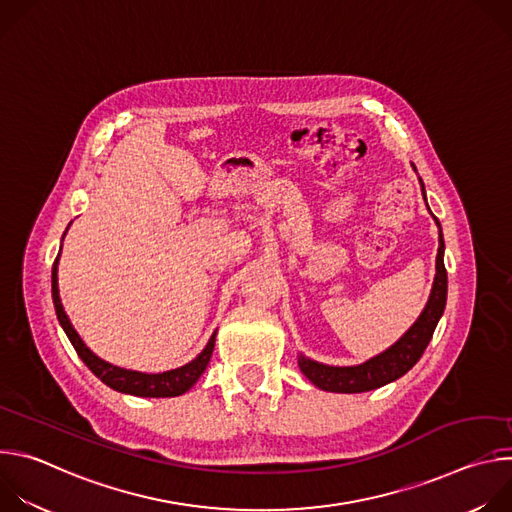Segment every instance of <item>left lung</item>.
<instances>
[{
  "mask_svg": "<svg viewBox=\"0 0 512 512\" xmlns=\"http://www.w3.org/2000/svg\"><path fill=\"white\" fill-rule=\"evenodd\" d=\"M421 182V180H419ZM423 188V182H421ZM425 198V188H423ZM437 227L440 221L435 218ZM448 298V273L444 265V237L440 227V249H437L435 259V279L431 287V296L427 300L425 310L417 318V322L383 354L358 364V367H328L306 356H300V369L302 373L322 391L332 393H364L379 389L399 377H403L413 364L421 358L423 350L427 348L433 330L440 322Z\"/></svg>",
  "mask_w": 512,
  "mask_h": 512,
  "instance_id": "obj_1",
  "label": "left lung"
}]
</instances>
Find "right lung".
<instances>
[{
	"mask_svg": "<svg viewBox=\"0 0 512 512\" xmlns=\"http://www.w3.org/2000/svg\"><path fill=\"white\" fill-rule=\"evenodd\" d=\"M56 263H58V257L52 265V302H54L58 322H60L62 330L66 332L70 344L75 346L77 354L81 356V360L87 364L89 371L97 379H101L107 387H111L119 393H127V395H135V397H178V395L186 393L200 379V375L206 371V364L210 360L216 334H212L206 348L192 362L184 364V367H180V369L160 373V375H145V373H137V371L119 369V367H113V364L105 362L103 358H99L97 354H93L85 346V342L81 340L77 330L72 328V324L68 322V316L62 310V304L58 298V283H56Z\"/></svg>",
	"mask_w": 512,
	"mask_h": 512,
	"instance_id": "1",
	"label": "right lung"
}]
</instances>
